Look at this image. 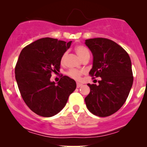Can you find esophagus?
<instances>
[{"mask_svg": "<svg viewBox=\"0 0 147 147\" xmlns=\"http://www.w3.org/2000/svg\"><path fill=\"white\" fill-rule=\"evenodd\" d=\"M82 85H83V84H81V83H77V88H79V87H81V86H82Z\"/></svg>", "mask_w": 147, "mask_h": 147, "instance_id": "1", "label": "esophagus"}]
</instances>
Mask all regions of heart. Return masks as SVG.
Returning a JSON list of instances; mask_svg holds the SVG:
<instances>
[{"label": "heart", "mask_w": 147, "mask_h": 147, "mask_svg": "<svg viewBox=\"0 0 147 147\" xmlns=\"http://www.w3.org/2000/svg\"><path fill=\"white\" fill-rule=\"evenodd\" d=\"M75 51L77 53V55H79V57H80L82 59L85 58L86 57H90V52H89L88 49L86 48L84 45H78L75 48ZM67 56V52H65L62 55L61 57V63L63 64L65 62V58ZM84 71L81 70H77V69H70L69 70L68 72H67V75L70 76V77L72 79H75V80H79L80 79L81 76L83 75Z\"/></svg>", "instance_id": "1"}]
</instances>
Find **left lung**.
<instances>
[{"label":"left lung","mask_w":147,"mask_h":147,"mask_svg":"<svg viewBox=\"0 0 147 147\" xmlns=\"http://www.w3.org/2000/svg\"><path fill=\"white\" fill-rule=\"evenodd\" d=\"M93 55L89 75L101 77L99 85L90 84L85 98L87 109L99 117L115 113L126 102L132 87L133 77L129 54L115 42L105 38L86 40Z\"/></svg>","instance_id":"obj_1"}]
</instances>
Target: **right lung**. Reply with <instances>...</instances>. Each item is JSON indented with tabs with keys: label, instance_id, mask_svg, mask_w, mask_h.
Wrapping results in <instances>:
<instances>
[{
	"label": "right lung",
	"instance_id": "obj_1",
	"mask_svg": "<svg viewBox=\"0 0 147 147\" xmlns=\"http://www.w3.org/2000/svg\"><path fill=\"white\" fill-rule=\"evenodd\" d=\"M71 43L47 37L28 45L20 53L15 67L18 89L26 105L38 115L52 117L59 113L75 90V81L67 76L57 84L50 82L52 72H59L61 57Z\"/></svg>",
	"mask_w": 147,
	"mask_h": 147
}]
</instances>
